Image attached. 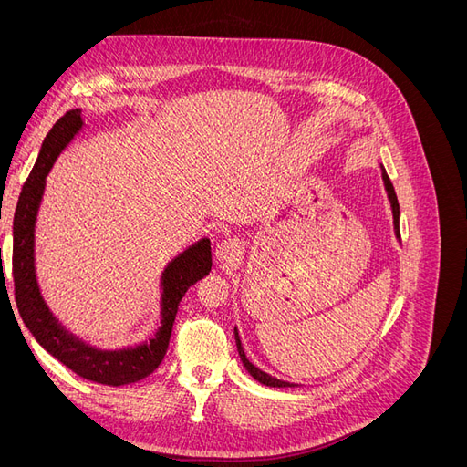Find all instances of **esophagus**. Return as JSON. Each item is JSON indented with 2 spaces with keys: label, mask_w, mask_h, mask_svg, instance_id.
<instances>
[{
  "label": "esophagus",
  "mask_w": 467,
  "mask_h": 467,
  "mask_svg": "<svg viewBox=\"0 0 467 467\" xmlns=\"http://www.w3.org/2000/svg\"><path fill=\"white\" fill-rule=\"evenodd\" d=\"M242 253H244V247L237 242V239H223V242L216 249V259L220 263L232 265V263H237L239 259H242Z\"/></svg>",
  "instance_id": "34e87169"
}]
</instances>
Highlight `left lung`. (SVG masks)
I'll return each instance as SVG.
<instances>
[{"instance_id":"1","label":"left lung","mask_w":467,"mask_h":467,"mask_svg":"<svg viewBox=\"0 0 467 467\" xmlns=\"http://www.w3.org/2000/svg\"><path fill=\"white\" fill-rule=\"evenodd\" d=\"M381 177H384L386 191H388V196H389V201H391V208H393V225H395V234L400 235V202H398V194H395V189H393L391 181H389V177H388V173H386V169H381ZM235 343H237L239 357H242V360H244V364H245V368L249 370V374H251L253 378H255L257 381H261V384H265V386H271V388H292V386H294V384H288V381H282V379H276V378H273V376L265 374L263 370H259V368H257L255 364H251V362H249V358L245 357V352H244L242 341H239V335H237V331H235Z\"/></svg>"}]
</instances>
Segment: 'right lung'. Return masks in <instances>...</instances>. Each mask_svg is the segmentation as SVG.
I'll list each match as a JSON object with an SVG mask.
<instances>
[{"instance_id":"obj_1","label":"right lung","mask_w":467,"mask_h":467,"mask_svg":"<svg viewBox=\"0 0 467 467\" xmlns=\"http://www.w3.org/2000/svg\"><path fill=\"white\" fill-rule=\"evenodd\" d=\"M81 129V110H67L47 134L38 160L25 181L16 220H13V286L17 309L36 341L69 370L97 384L122 386L144 379L161 364L171 338L177 307L185 292L210 273L212 249L208 239L189 247L165 268L163 276V321L148 345L126 350H97L64 331L42 302L35 278V220L45 191V179L58 153L72 142ZM2 265V263H0Z\"/></svg>"}]
</instances>
